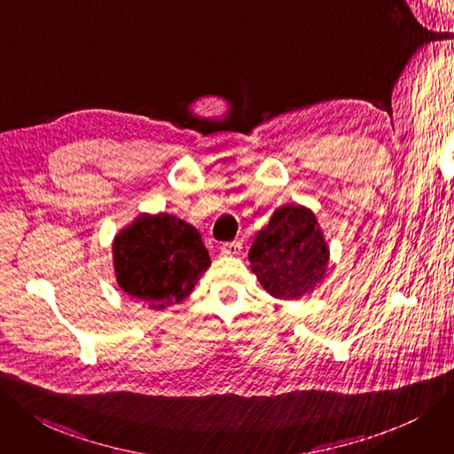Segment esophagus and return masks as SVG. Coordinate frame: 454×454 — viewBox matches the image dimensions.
Masks as SVG:
<instances>
[{
    "mask_svg": "<svg viewBox=\"0 0 454 454\" xmlns=\"http://www.w3.org/2000/svg\"><path fill=\"white\" fill-rule=\"evenodd\" d=\"M222 255H227V257H239L242 253V242L234 240V242H225L222 244Z\"/></svg>",
    "mask_w": 454,
    "mask_h": 454,
    "instance_id": "esophagus-1",
    "label": "esophagus"
}]
</instances>
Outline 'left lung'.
<instances>
[{"mask_svg": "<svg viewBox=\"0 0 454 454\" xmlns=\"http://www.w3.org/2000/svg\"><path fill=\"white\" fill-rule=\"evenodd\" d=\"M249 262L251 271L271 296L296 300L324 279L330 247L309 208L285 205L257 232L249 249Z\"/></svg>", "mask_w": 454, "mask_h": 454, "instance_id": "left-lung-1", "label": "left lung"}]
</instances>
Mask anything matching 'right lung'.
Segmentation results:
<instances>
[{
  "instance_id": "obj_1",
  "label": "right lung",
  "mask_w": 454,
  "mask_h": 454,
  "mask_svg": "<svg viewBox=\"0 0 454 454\" xmlns=\"http://www.w3.org/2000/svg\"><path fill=\"white\" fill-rule=\"evenodd\" d=\"M119 286L149 309L183 301L210 266L199 231L176 215L141 214L114 240Z\"/></svg>"
}]
</instances>
